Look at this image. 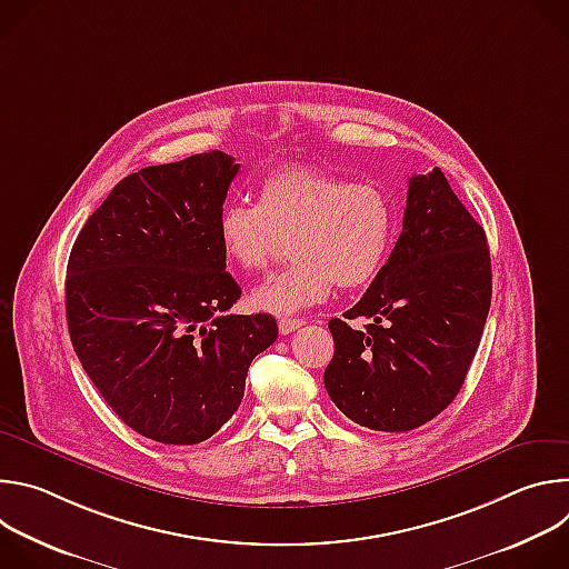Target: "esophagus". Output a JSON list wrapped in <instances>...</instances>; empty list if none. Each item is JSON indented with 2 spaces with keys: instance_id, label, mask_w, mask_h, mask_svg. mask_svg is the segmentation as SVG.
<instances>
[{
  "instance_id": "obj_1",
  "label": "esophagus",
  "mask_w": 569,
  "mask_h": 569,
  "mask_svg": "<svg viewBox=\"0 0 569 569\" xmlns=\"http://www.w3.org/2000/svg\"><path fill=\"white\" fill-rule=\"evenodd\" d=\"M301 323H303V319H299V317H279V331H281V336H288V333L297 331Z\"/></svg>"
}]
</instances>
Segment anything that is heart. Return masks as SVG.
Returning a JSON list of instances; mask_svg holds the SVG:
<instances>
[{"label":"heart","mask_w":569,"mask_h":569,"mask_svg":"<svg viewBox=\"0 0 569 569\" xmlns=\"http://www.w3.org/2000/svg\"><path fill=\"white\" fill-rule=\"evenodd\" d=\"M396 231L398 207L385 187L301 164L270 173L257 204L231 200L218 216L220 248L242 272L266 270L290 238L295 263L252 295L268 312L319 303L333 283L367 286L387 263Z\"/></svg>","instance_id":"b5f03b06"}]
</instances>
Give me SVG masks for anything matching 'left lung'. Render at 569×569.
Instances as JSON below:
<instances>
[{
	"label": "left lung",
	"mask_w": 569,
	"mask_h": 569,
	"mask_svg": "<svg viewBox=\"0 0 569 569\" xmlns=\"http://www.w3.org/2000/svg\"><path fill=\"white\" fill-rule=\"evenodd\" d=\"M491 254L481 224L435 169L412 176L402 231L362 299L331 319L323 385L358 426L408 432L459 393L491 308Z\"/></svg>",
	"instance_id": "1"
}]
</instances>
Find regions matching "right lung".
<instances>
[{"label":"right lung","mask_w":569,"mask_h":569,"mask_svg":"<svg viewBox=\"0 0 569 569\" xmlns=\"http://www.w3.org/2000/svg\"><path fill=\"white\" fill-rule=\"evenodd\" d=\"M240 164L209 150L123 178L80 229L67 263L73 351L112 412L169 446L216 435L238 410L272 315H229L218 216Z\"/></svg>","instance_id":"right-lung-1"}]
</instances>
